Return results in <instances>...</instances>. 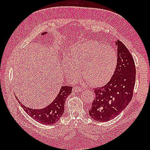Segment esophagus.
Here are the masks:
<instances>
[{
    "mask_svg": "<svg viewBox=\"0 0 150 150\" xmlns=\"http://www.w3.org/2000/svg\"><path fill=\"white\" fill-rule=\"evenodd\" d=\"M84 91V89L80 86H74L73 88V91L74 92H78V91Z\"/></svg>",
    "mask_w": 150,
    "mask_h": 150,
    "instance_id": "obj_1",
    "label": "esophagus"
}]
</instances>
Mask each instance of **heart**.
<instances>
[{
	"label": "heart",
	"mask_w": 150,
	"mask_h": 150,
	"mask_svg": "<svg viewBox=\"0 0 150 150\" xmlns=\"http://www.w3.org/2000/svg\"><path fill=\"white\" fill-rule=\"evenodd\" d=\"M68 60H64L66 75L75 78L81 75L93 86H101L110 80L115 69L117 55L113 47L94 40L77 43L72 47Z\"/></svg>",
	"instance_id": "obj_1"
}]
</instances>
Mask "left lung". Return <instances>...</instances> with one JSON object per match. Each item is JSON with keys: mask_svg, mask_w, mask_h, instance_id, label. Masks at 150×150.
<instances>
[{"mask_svg": "<svg viewBox=\"0 0 150 150\" xmlns=\"http://www.w3.org/2000/svg\"><path fill=\"white\" fill-rule=\"evenodd\" d=\"M117 63L112 77L101 88L94 89L95 98L89 115L95 121L106 122L119 115L131 101L135 83V62L128 48L120 40Z\"/></svg>", "mask_w": 150, "mask_h": 150, "instance_id": "1", "label": "left lung"}]
</instances>
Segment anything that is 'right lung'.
<instances>
[{
    "label": "right lung",
    "instance_id": "add662e5",
    "mask_svg": "<svg viewBox=\"0 0 150 150\" xmlns=\"http://www.w3.org/2000/svg\"><path fill=\"white\" fill-rule=\"evenodd\" d=\"M46 33V32H44L42 35H43ZM71 86H62L55 99L43 109L36 110L27 108L22 104L18 100V102L26 113L33 119L42 124L52 125L58 122L62 116L64 111L65 100L67 97L71 93Z\"/></svg>",
    "mask_w": 150,
    "mask_h": 150
}]
</instances>
